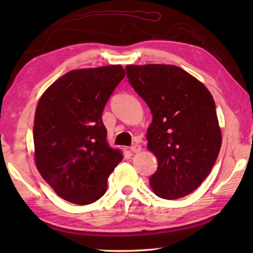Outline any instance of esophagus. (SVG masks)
<instances>
[{"instance_id": "esophagus-1", "label": "esophagus", "mask_w": 253, "mask_h": 253, "mask_svg": "<svg viewBox=\"0 0 253 253\" xmlns=\"http://www.w3.org/2000/svg\"><path fill=\"white\" fill-rule=\"evenodd\" d=\"M130 150H131L133 153H137V152H139L141 150V146L139 143H135V144H132V146L130 147Z\"/></svg>"}]
</instances>
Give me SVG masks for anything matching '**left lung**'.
Listing matches in <instances>:
<instances>
[{
  "mask_svg": "<svg viewBox=\"0 0 253 253\" xmlns=\"http://www.w3.org/2000/svg\"><path fill=\"white\" fill-rule=\"evenodd\" d=\"M128 82L151 110L148 149L158 159L150 186L160 198L188 196L211 171L222 146L215 102L206 85L175 65H127Z\"/></svg>",
  "mask_w": 253,
  "mask_h": 253,
  "instance_id": "left-lung-1",
  "label": "left lung"
}]
</instances>
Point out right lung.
Instances as JSON below:
<instances>
[{
  "instance_id": "1",
  "label": "right lung",
  "mask_w": 253,
  "mask_h": 253,
  "mask_svg": "<svg viewBox=\"0 0 253 253\" xmlns=\"http://www.w3.org/2000/svg\"><path fill=\"white\" fill-rule=\"evenodd\" d=\"M121 65L76 69L47 88L37 105L36 166L58 197L90 204L104 195L107 178L123 160L110 148L102 113L123 78Z\"/></svg>"
}]
</instances>
